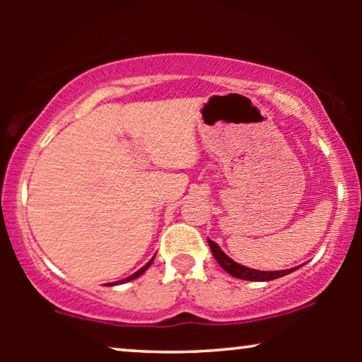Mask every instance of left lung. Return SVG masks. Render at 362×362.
<instances>
[{
  "mask_svg": "<svg viewBox=\"0 0 362 362\" xmlns=\"http://www.w3.org/2000/svg\"><path fill=\"white\" fill-rule=\"evenodd\" d=\"M207 244H209L211 250H212V255H214L217 264H219L222 269L227 272V274L235 276V279L250 280V281H270V280L280 279V276L288 275V274H291V272L296 270V267H293V269H288V270H275V272H262V270L249 269V267L237 264V262L232 260L230 257H227L214 240L207 239Z\"/></svg>",
  "mask_w": 362,
  "mask_h": 362,
  "instance_id": "8db88e82",
  "label": "left lung"
}]
</instances>
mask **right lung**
I'll use <instances>...</instances> for the list:
<instances>
[{
  "mask_svg": "<svg viewBox=\"0 0 362 362\" xmlns=\"http://www.w3.org/2000/svg\"><path fill=\"white\" fill-rule=\"evenodd\" d=\"M153 260H155V257H153V259H151L150 262H148L146 265H143L141 269L138 270V272H135V274H133V275L127 276V279H123V280H120V281H115V284H108V285H118V284H125V281H130V280H135V279H138V276H140L141 274H145V272H146L148 269H150V265L153 264Z\"/></svg>",
  "mask_w": 362,
  "mask_h": 362,
  "instance_id": "obj_1",
  "label": "right lung"
}]
</instances>
